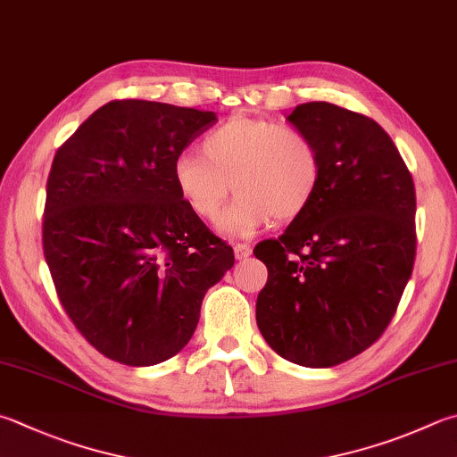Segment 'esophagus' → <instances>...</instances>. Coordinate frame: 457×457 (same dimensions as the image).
I'll list each match as a JSON object with an SVG mask.
<instances>
[{
  "mask_svg": "<svg viewBox=\"0 0 457 457\" xmlns=\"http://www.w3.org/2000/svg\"><path fill=\"white\" fill-rule=\"evenodd\" d=\"M253 254V248L248 246V245H235V256H237V261H246L248 256Z\"/></svg>",
  "mask_w": 457,
  "mask_h": 457,
  "instance_id": "obj_1",
  "label": "esophagus"
}]
</instances>
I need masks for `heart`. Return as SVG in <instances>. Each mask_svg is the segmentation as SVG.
<instances>
[{
  "label": "heart",
  "mask_w": 457,
  "mask_h": 457,
  "mask_svg": "<svg viewBox=\"0 0 457 457\" xmlns=\"http://www.w3.org/2000/svg\"><path fill=\"white\" fill-rule=\"evenodd\" d=\"M202 154L180 153L173 180L196 217L211 220L230 191L238 193L220 214L219 228L251 237L270 219L295 220L314 201L322 157L312 137L270 119L232 117L201 143Z\"/></svg>",
  "instance_id": "obj_1"
}]
</instances>
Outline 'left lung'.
<instances>
[{
	"mask_svg": "<svg viewBox=\"0 0 457 457\" xmlns=\"http://www.w3.org/2000/svg\"><path fill=\"white\" fill-rule=\"evenodd\" d=\"M312 137L322 179L278 238L256 245L269 269L258 330L288 362L330 368L380 338L416 258V188L384 129L326 101L287 117Z\"/></svg>",
	"mask_w": 457,
	"mask_h": 457,
	"instance_id": "left-lung-1",
	"label": "left lung"
}]
</instances>
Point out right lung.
<instances>
[{
	"label": "right lung",
	"mask_w": 457,
	"mask_h": 457,
	"mask_svg": "<svg viewBox=\"0 0 457 457\" xmlns=\"http://www.w3.org/2000/svg\"><path fill=\"white\" fill-rule=\"evenodd\" d=\"M214 123L212 111L111 101L55 153L43 254L75 328L115 362L183 350L206 290L235 264L173 180L175 159Z\"/></svg>",
	"instance_id": "obj_1"
}]
</instances>
